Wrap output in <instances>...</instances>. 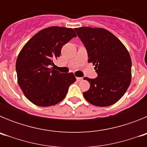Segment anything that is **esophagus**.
I'll return each mask as SVG.
<instances>
[{
    "mask_svg": "<svg viewBox=\"0 0 147 147\" xmlns=\"http://www.w3.org/2000/svg\"><path fill=\"white\" fill-rule=\"evenodd\" d=\"M76 81L77 82H80L82 80V77H76Z\"/></svg>",
    "mask_w": 147,
    "mask_h": 147,
    "instance_id": "obj_1",
    "label": "esophagus"
}]
</instances>
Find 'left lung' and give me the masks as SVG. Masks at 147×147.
<instances>
[{
  "mask_svg": "<svg viewBox=\"0 0 147 147\" xmlns=\"http://www.w3.org/2000/svg\"><path fill=\"white\" fill-rule=\"evenodd\" d=\"M88 51V62L95 65L98 76L85 77L90 89L83 96L89 103L107 107L121 98L131 82L132 61L124 44L107 30L102 28H74Z\"/></svg>",
  "mask_w": 147,
  "mask_h": 147,
  "instance_id": "1",
  "label": "left lung"
}]
</instances>
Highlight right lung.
<instances>
[{
	"mask_svg": "<svg viewBox=\"0 0 147 147\" xmlns=\"http://www.w3.org/2000/svg\"><path fill=\"white\" fill-rule=\"evenodd\" d=\"M76 37L74 29L51 26L41 30L28 40L16 61L18 82L25 96L34 105L49 107L64 99L71 84L73 73L56 71L54 60L62 46Z\"/></svg>",
	"mask_w": 147,
	"mask_h": 147,
	"instance_id": "add662e5",
	"label": "right lung"
}]
</instances>
